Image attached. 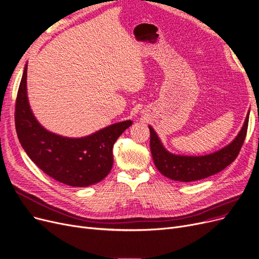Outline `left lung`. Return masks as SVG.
<instances>
[{
  "mask_svg": "<svg viewBox=\"0 0 259 259\" xmlns=\"http://www.w3.org/2000/svg\"><path fill=\"white\" fill-rule=\"evenodd\" d=\"M249 115L250 110L239 133L229 144L214 153L204 156H185L170 153L164 147L154 127L148 125L150 132V151L158 170L166 178L180 182L202 180L222 171L236 159L244 144Z\"/></svg>",
  "mask_w": 259,
  "mask_h": 259,
  "instance_id": "obj_1",
  "label": "left lung"
}]
</instances>
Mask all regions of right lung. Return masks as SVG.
I'll return each instance as SVG.
<instances>
[{
    "instance_id": "add662e5",
    "label": "right lung",
    "mask_w": 259,
    "mask_h": 259,
    "mask_svg": "<svg viewBox=\"0 0 259 259\" xmlns=\"http://www.w3.org/2000/svg\"><path fill=\"white\" fill-rule=\"evenodd\" d=\"M27 64L15 102V128L28 157L49 177L73 187L102 181L113 166V146L133 121L125 120L80 138L46 130L35 118L27 95Z\"/></svg>"
}]
</instances>
